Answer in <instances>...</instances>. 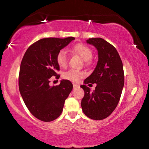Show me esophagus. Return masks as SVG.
I'll list each match as a JSON object with an SVG mask.
<instances>
[{
    "mask_svg": "<svg viewBox=\"0 0 149 149\" xmlns=\"http://www.w3.org/2000/svg\"><path fill=\"white\" fill-rule=\"evenodd\" d=\"M73 85H74V88H76L77 87H79V85H77V84H73Z\"/></svg>",
    "mask_w": 149,
    "mask_h": 149,
    "instance_id": "1",
    "label": "esophagus"
}]
</instances>
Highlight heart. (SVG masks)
<instances>
[{
    "mask_svg": "<svg viewBox=\"0 0 149 149\" xmlns=\"http://www.w3.org/2000/svg\"><path fill=\"white\" fill-rule=\"evenodd\" d=\"M74 53L78 54L84 60L88 61L91 59L93 56L92 50L86 45L83 44H77L72 49ZM56 62L60 67H65L68 63L67 52L64 50H61L56 55ZM84 76V73L79 70L70 69L64 73V77L74 82H77Z\"/></svg>",
    "mask_w": 149,
    "mask_h": 149,
    "instance_id": "b5f03b06",
    "label": "heart"
}]
</instances>
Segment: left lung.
Wrapping results in <instances>:
<instances>
[{
    "label": "left lung",
    "instance_id": "1",
    "mask_svg": "<svg viewBox=\"0 0 149 149\" xmlns=\"http://www.w3.org/2000/svg\"><path fill=\"white\" fill-rule=\"evenodd\" d=\"M86 42L97 49L99 60L94 71L80 86L85 92L81 106L88 118L100 120L109 116L119 102L124 85L123 64L116 48L104 39L91 38ZM89 83L97 84L92 92L86 85Z\"/></svg>",
    "mask_w": 149,
    "mask_h": 149
}]
</instances>
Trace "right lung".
Instances as JSON below:
<instances>
[{
    "label": "right lung",
    "mask_w": 149,
    "mask_h": 149,
    "mask_svg": "<svg viewBox=\"0 0 149 149\" xmlns=\"http://www.w3.org/2000/svg\"><path fill=\"white\" fill-rule=\"evenodd\" d=\"M74 39L72 37L41 39L27 49L22 58L19 74L20 94L29 112L43 122H51L60 116L65 100L73 89L67 79H62L56 86H50L49 82L60 70L57 54Z\"/></svg>",
    "instance_id": "right-lung-1"
}]
</instances>
